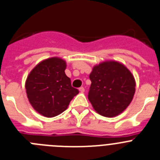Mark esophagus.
<instances>
[{
  "label": "esophagus",
  "mask_w": 160,
  "mask_h": 160,
  "mask_svg": "<svg viewBox=\"0 0 160 160\" xmlns=\"http://www.w3.org/2000/svg\"><path fill=\"white\" fill-rule=\"evenodd\" d=\"M79 91H80V92L81 93H83L85 91V88L84 87H80V88H79Z\"/></svg>",
  "instance_id": "1"
}]
</instances>
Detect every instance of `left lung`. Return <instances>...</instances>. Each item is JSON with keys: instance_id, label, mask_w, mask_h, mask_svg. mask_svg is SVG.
Wrapping results in <instances>:
<instances>
[{"instance_id": "obj_1", "label": "left lung", "mask_w": 160, "mask_h": 160, "mask_svg": "<svg viewBox=\"0 0 160 160\" xmlns=\"http://www.w3.org/2000/svg\"><path fill=\"white\" fill-rule=\"evenodd\" d=\"M90 79L88 98L94 110L102 116H116L132 101L135 78L121 63L111 61L95 66Z\"/></svg>"}]
</instances>
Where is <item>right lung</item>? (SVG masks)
<instances>
[{
    "mask_svg": "<svg viewBox=\"0 0 160 160\" xmlns=\"http://www.w3.org/2000/svg\"><path fill=\"white\" fill-rule=\"evenodd\" d=\"M66 62L52 58L40 62L30 72L25 82L29 102L43 116L54 117L66 111L78 94L65 73Z\"/></svg>",
    "mask_w": 160,
    "mask_h": 160,
    "instance_id": "right-lung-1",
    "label": "right lung"
}]
</instances>
